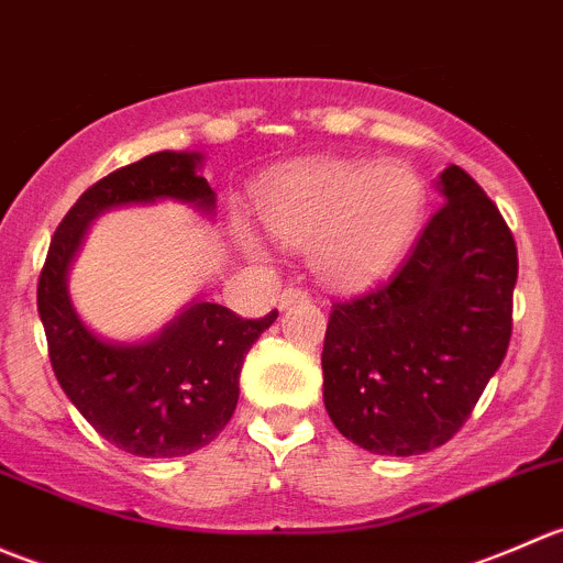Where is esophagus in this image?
Returning <instances> with one entry per match:
<instances>
[{"instance_id":"esophagus-1","label":"esophagus","mask_w":563,"mask_h":563,"mask_svg":"<svg viewBox=\"0 0 563 563\" xmlns=\"http://www.w3.org/2000/svg\"><path fill=\"white\" fill-rule=\"evenodd\" d=\"M308 291H302V288H286V291L280 294V297H277V305H280V308H291V305H299V302H308Z\"/></svg>"}]
</instances>
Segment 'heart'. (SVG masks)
I'll list each match as a JSON object with an SVG mask.
<instances>
[{"label": "heart", "mask_w": 563, "mask_h": 563, "mask_svg": "<svg viewBox=\"0 0 563 563\" xmlns=\"http://www.w3.org/2000/svg\"><path fill=\"white\" fill-rule=\"evenodd\" d=\"M428 190L402 161H310L288 168L261 190L255 214L272 240L308 247V264L321 283L360 288L395 269L422 229ZM245 253L258 240L234 229Z\"/></svg>", "instance_id": "1"}]
</instances>
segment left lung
Wrapping results in <instances>:
<instances>
[{"label": "left lung", "mask_w": 563, "mask_h": 563, "mask_svg": "<svg viewBox=\"0 0 563 563\" xmlns=\"http://www.w3.org/2000/svg\"><path fill=\"white\" fill-rule=\"evenodd\" d=\"M444 207L387 283L332 305L323 406L373 455L446 444L507 356L518 247L496 203L460 166L435 181Z\"/></svg>", "instance_id": "8db88e82"}]
</instances>
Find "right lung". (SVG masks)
Listing matches in <instances>:
<instances>
[{"instance_id": "1", "label": "right lung", "mask_w": 563, "mask_h": 563, "mask_svg": "<svg viewBox=\"0 0 563 563\" xmlns=\"http://www.w3.org/2000/svg\"><path fill=\"white\" fill-rule=\"evenodd\" d=\"M201 166V152L166 150L108 174L65 214L40 272L37 313L56 382L106 441L139 457H185L229 424L250 345L277 310L245 321L196 297L161 332L113 340L84 321L67 277L92 223L111 209L174 201L212 220L218 198Z\"/></svg>"}]
</instances>
